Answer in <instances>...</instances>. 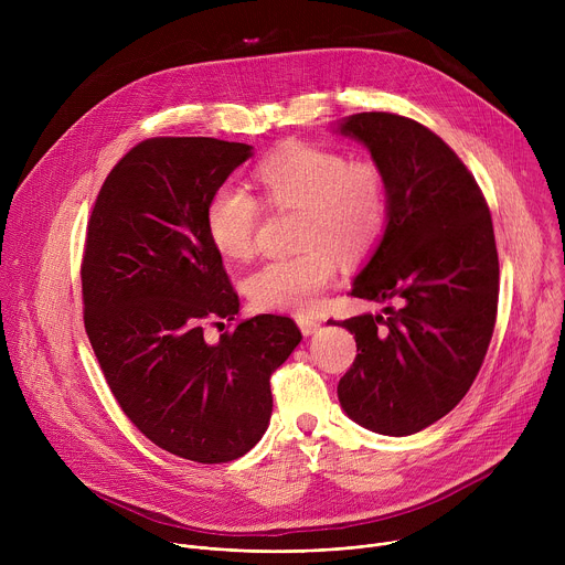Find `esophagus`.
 <instances>
[{
	"label": "esophagus",
	"mask_w": 565,
	"mask_h": 565,
	"mask_svg": "<svg viewBox=\"0 0 565 565\" xmlns=\"http://www.w3.org/2000/svg\"><path fill=\"white\" fill-rule=\"evenodd\" d=\"M297 327H299V331H301L303 335H312V333L319 331V321L312 319V317L299 315V317H297Z\"/></svg>",
	"instance_id": "esophagus-1"
}]
</instances>
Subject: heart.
<instances>
[{
  "label": "heart",
  "mask_w": 565,
  "mask_h": 565,
  "mask_svg": "<svg viewBox=\"0 0 565 565\" xmlns=\"http://www.w3.org/2000/svg\"><path fill=\"white\" fill-rule=\"evenodd\" d=\"M255 179L270 207H299L303 248L257 268L246 281L248 297L262 310L310 312L335 279L340 255L355 262L377 246L388 216L384 177L338 149L290 142L262 160ZM262 218V203L236 183L218 185L205 210L214 248L236 262L255 255Z\"/></svg>",
  "instance_id": "obj_1"
}]
</instances>
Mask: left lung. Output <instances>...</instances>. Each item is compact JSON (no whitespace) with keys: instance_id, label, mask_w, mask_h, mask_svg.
Instances as JSON below:
<instances>
[{"instance_id":"obj_1","label":"left lung","mask_w":565,"mask_h":565,"mask_svg":"<svg viewBox=\"0 0 565 565\" xmlns=\"http://www.w3.org/2000/svg\"><path fill=\"white\" fill-rule=\"evenodd\" d=\"M340 131L366 145L388 199L382 241L351 295L399 306L329 321L358 344L338 397L364 429L412 436L458 405L486 360L499 308L492 216L462 160L425 125L364 111Z\"/></svg>"}]
</instances>
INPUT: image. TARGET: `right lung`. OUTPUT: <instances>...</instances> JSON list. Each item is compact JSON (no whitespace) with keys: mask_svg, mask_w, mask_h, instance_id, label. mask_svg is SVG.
I'll return each mask as SVG.
<instances>
[{"mask_svg":"<svg viewBox=\"0 0 565 565\" xmlns=\"http://www.w3.org/2000/svg\"><path fill=\"white\" fill-rule=\"evenodd\" d=\"M250 156L205 136L131 147L100 188L79 270L85 329L120 409L153 445L203 465L262 440L270 375L301 342L290 317L236 319L205 225L212 192ZM223 318L235 327L210 345L204 324Z\"/></svg>","mask_w":565,"mask_h":565,"instance_id":"obj_1","label":"right lung"}]
</instances>
